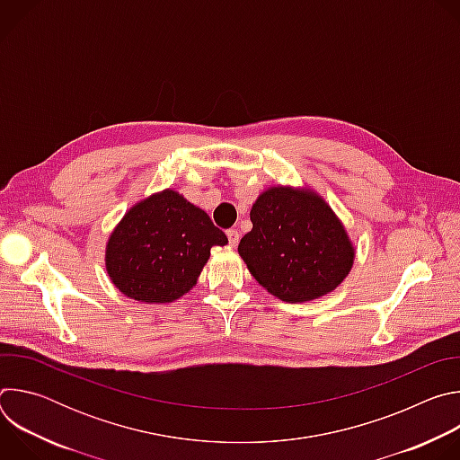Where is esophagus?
Returning <instances> with one entry per match:
<instances>
[{
	"instance_id": "esophagus-1",
	"label": "esophagus",
	"mask_w": 460,
	"mask_h": 460,
	"mask_svg": "<svg viewBox=\"0 0 460 460\" xmlns=\"http://www.w3.org/2000/svg\"><path fill=\"white\" fill-rule=\"evenodd\" d=\"M227 238H229V245L231 247H236L238 245V242H240V233L236 231V229H227Z\"/></svg>"
}]
</instances>
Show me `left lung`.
<instances>
[{
  "label": "left lung",
  "instance_id": "obj_1",
  "mask_svg": "<svg viewBox=\"0 0 460 460\" xmlns=\"http://www.w3.org/2000/svg\"><path fill=\"white\" fill-rule=\"evenodd\" d=\"M252 229L238 254L273 296L302 304L335 291L349 275L355 247L320 194L288 185L270 187L251 208Z\"/></svg>",
  "mask_w": 460,
  "mask_h": 460
}]
</instances>
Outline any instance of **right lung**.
I'll return each instance as SVG.
<instances>
[{
  "label": "right lung",
  "mask_w": 460,
  "mask_h": 460,
  "mask_svg": "<svg viewBox=\"0 0 460 460\" xmlns=\"http://www.w3.org/2000/svg\"><path fill=\"white\" fill-rule=\"evenodd\" d=\"M226 243V233L204 209L164 189L135 204L114 227L105 247V268L125 296L169 304L192 289L211 247Z\"/></svg>",
  "instance_id": "obj_1"
}]
</instances>
